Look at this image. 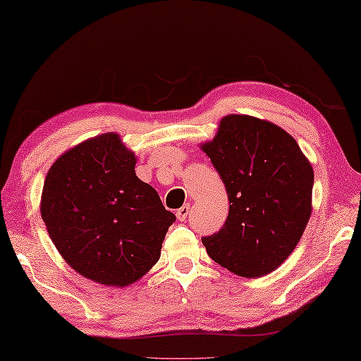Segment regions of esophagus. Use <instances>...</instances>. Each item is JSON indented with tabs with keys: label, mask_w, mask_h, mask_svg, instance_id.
I'll return each instance as SVG.
<instances>
[{
	"label": "esophagus",
	"mask_w": 361,
	"mask_h": 361,
	"mask_svg": "<svg viewBox=\"0 0 361 361\" xmlns=\"http://www.w3.org/2000/svg\"><path fill=\"white\" fill-rule=\"evenodd\" d=\"M188 214H190V204H184L182 208L177 209V219L179 221H185Z\"/></svg>",
	"instance_id": "1"
}]
</instances>
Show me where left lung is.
I'll return each instance as SVG.
<instances>
[{"instance_id": "8db88e82", "label": "left lung", "mask_w": 361, "mask_h": 361, "mask_svg": "<svg viewBox=\"0 0 361 361\" xmlns=\"http://www.w3.org/2000/svg\"><path fill=\"white\" fill-rule=\"evenodd\" d=\"M228 195L219 232L203 236L208 256L246 279L286 261L312 212L314 169L298 142L281 128L246 115L222 118L203 145Z\"/></svg>"}]
</instances>
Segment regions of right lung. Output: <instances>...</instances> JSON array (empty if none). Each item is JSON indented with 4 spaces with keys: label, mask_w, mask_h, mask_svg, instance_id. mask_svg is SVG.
Here are the masks:
<instances>
[{
    "label": "right lung",
    "mask_w": 361,
    "mask_h": 361,
    "mask_svg": "<svg viewBox=\"0 0 361 361\" xmlns=\"http://www.w3.org/2000/svg\"><path fill=\"white\" fill-rule=\"evenodd\" d=\"M134 166V153L109 133L65 152L46 176L47 233L70 267L100 285L126 286L145 275L176 221Z\"/></svg>",
    "instance_id": "right-lung-1"
}]
</instances>
